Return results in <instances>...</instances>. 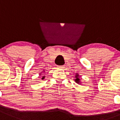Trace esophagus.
Wrapping results in <instances>:
<instances>
[{
  "mask_svg": "<svg viewBox=\"0 0 120 120\" xmlns=\"http://www.w3.org/2000/svg\"><path fill=\"white\" fill-rule=\"evenodd\" d=\"M57 68H59V69H63L64 66H58Z\"/></svg>",
  "mask_w": 120,
  "mask_h": 120,
  "instance_id": "esophagus-1",
  "label": "esophagus"
}]
</instances>
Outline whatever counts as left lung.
Masks as SVG:
<instances>
[{
  "instance_id": "left-lung-1",
  "label": "left lung",
  "mask_w": 120,
  "mask_h": 120,
  "mask_svg": "<svg viewBox=\"0 0 120 120\" xmlns=\"http://www.w3.org/2000/svg\"><path fill=\"white\" fill-rule=\"evenodd\" d=\"M79 75L78 73L76 74L75 76V81L77 83H80V79L79 78Z\"/></svg>"
}]
</instances>
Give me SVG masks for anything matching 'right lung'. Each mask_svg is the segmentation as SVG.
Here are the masks:
<instances>
[{
	"instance_id": "right-lung-1",
	"label": "right lung",
	"mask_w": 120,
	"mask_h": 120,
	"mask_svg": "<svg viewBox=\"0 0 120 120\" xmlns=\"http://www.w3.org/2000/svg\"><path fill=\"white\" fill-rule=\"evenodd\" d=\"M40 75H41V74H40ZM45 78V76H42V80H43Z\"/></svg>"
}]
</instances>
